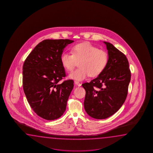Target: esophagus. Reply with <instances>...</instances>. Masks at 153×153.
Segmentation results:
<instances>
[{"label":"esophagus","mask_w":153,"mask_h":153,"mask_svg":"<svg viewBox=\"0 0 153 153\" xmlns=\"http://www.w3.org/2000/svg\"><path fill=\"white\" fill-rule=\"evenodd\" d=\"M74 83L76 85H77L78 86H81V84L80 82H79V81H74Z\"/></svg>","instance_id":"obj_1"}]
</instances>
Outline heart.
I'll use <instances>...</instances> for the list:
<instances>
[{
    "mask_svg": "<svg viewBox=\"0 0 153 153\" xmlns=\"http://www.w3.org/2000/svg\"><path fill=\"white\" fill-rule=\"evenodd\" d=\"M71 53L63 52L61 56L62 66L68 72H72L79 62V68L71 73L69 78L82 81L91 75H100L106 68L108 62L107 52L88 42H82L72 46Z\"/></svg>",
    "mask_w": 153,
    "mask_h": 153,
    "instance_id": "1",
    "label": "heart"
}]
</instances>
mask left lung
I'll list each match as a JSON object with an SVG mask.
<instances>
[{
  "mask_svg": "<svg viewBox=\"0 0 153 153\" xmlns=\"http://www.w3.org/2000/svg\"><path fill=\"white\" fill-rule=\"evenodd\" d=\"M108 62L104 71L90 82L82 84L86 91L84 108L96 119H104L115 114L124 104L131 80L126 56L113 44L104 42Z\"/></svg>",
  "mask_w": 153,
  "mask_h": 153,
  "instance_id": "1",
  "label": "left lung"
}]
</instances>
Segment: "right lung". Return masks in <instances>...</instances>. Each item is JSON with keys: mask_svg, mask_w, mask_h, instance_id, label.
<instances>
[{"mask_svg": "<svg viewBox=\"0 0 153 153\" xmlns=\"http://www.w3.org/2000/svg\"><path fill=\"white\" fill-rule=\"evenodd\" d=\"M73 40L46 39L39 42L23 65V88L28 102L40 117L53 120L61 117L73 87V80L59 81L65 76L61 62L63 50Z\"/></svg>", "mask_w": 153, "mask_h": 153, "instance_id": "1", "label": "right lung"}]
</instances>
